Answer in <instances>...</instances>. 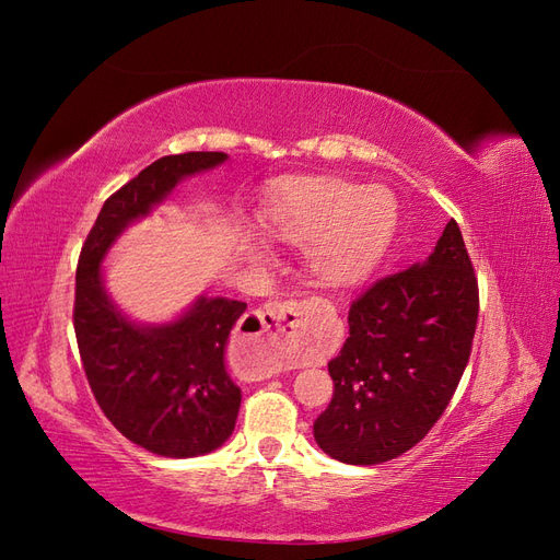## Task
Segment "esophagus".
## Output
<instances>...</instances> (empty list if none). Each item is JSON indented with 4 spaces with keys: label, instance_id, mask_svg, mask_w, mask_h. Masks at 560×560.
Segmentation results:
<instances>
[{
    "label": "esophagus",
    "instance_id": "34e87169",
    "mask_svg": "<svg viewBox=\"0 0 560 560\" xmlns=\"http://www.w3.org/2000/svg\"><path fill=\"white\" fill-rule=\"evenodd\" d=\"M299 336V311L292 301L266 303L259 311L245 317V327L238 336L241 358L252 364L257 376H273L280 369L282 352Z\"/></svg>",
    "mask_w": 560,
    "mask_h": 560
}]
</instances>
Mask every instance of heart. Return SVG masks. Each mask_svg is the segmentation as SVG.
I'll use <instances>...</instances> for the list:
<instances>
[{
  "mask_svg": "<svg viewBox=\"0 0 560 560\" xmlns=\"http://www.w3.org/2000/svg\"><path fill=\"white\" fill-rule=\"evenodd\" d=\"M266 231L306 249L315 280L327 290L360 287L393 247L399 202L383 184L343 177H296L282 182L261 210ZM241 245L257 264L273 259L261 231L245 229Z\"/></svg>",
  "mask_w": 560,
  "mask_h": 560,
  "instance_id": "1",
  "label": "heart"
}]
</instances>
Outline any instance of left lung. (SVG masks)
Segmentation results:
<instances>
[{
  "label": "left lung",
  "mask_w": 560,
  "mask_h": 560,
  "mask_svg": "<svg viewBox=\"0 0 560 560\" xmlns=\"http://www.w3.org/2000/svg\"><path fill=\"white\" fill-rule=\"evenodd\" d=\"M477 317V278L451 219L425 261L378 280L350 306V336L329 362L334 397L313 422L317 446L348 465H381L413 448L460 383Z\"/></svg>",
  "instance_id": "obj_1"
}]
</instances>
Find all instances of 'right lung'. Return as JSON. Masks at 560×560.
I'll return each instance as SVG.
<instances>
[{
	"label": "right lung",
	"mask_w": 560,
	"mask_h": 560,
	"mask_svg": "<svg viewBox=\"0 0 560 560\" xmlns=\"http://www.w3.org/2000/svg\"><path fill=\"white\" fill-rule=\"evenodd\" d=\"M222 151L163 156L105 200L77 268L74 331L83 371L112 425L163 457L224 446L241 409L226 343L247 303L196 296L167 322H138L112 299L103 264L128 226L173 196L177 184L226 163Z\"/></svg>",
	"instance_id": "1"
}]
</instances>
